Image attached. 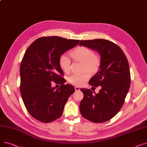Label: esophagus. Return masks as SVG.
<instances>
[{"label":"esophagus","instance_id":"obj_1","mask_svg":"<svg viewBox=\"0 0 147 147\" xmlns=\"http://www.w3.org/2000/svg\"><path fill=\"white\" fill-rule=\"evenodd\" d=\"M74 88H75V90H76V91H79V90H80V88L78 87V86H76Z\"/></svg>","mask_w":147,"mask_h":147}]
</instances>
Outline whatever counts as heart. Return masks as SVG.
I'll use <instances>...</instances> for the list:
<instances>
[{
  "instance_id": "heart-1",
  "label": "heart",
  "mask_w": 147,
  "mask_h": 147,
  "mask_svg": "<svg viewBox=\"0 0 147 147\" xmlns=\"http://www.w3.org/2000/svg\"><path fill=\"white\" fill-rule=\"evenodd\" d=\"M73 58L83 63V69H88L91 73L96 72L101 64L99 57L95 55L94 51L85 46L77 48L71 53ZM59 65L65 73H68L71 70V61L67 54H62L59 58ZM90 74L86 71L82 73L73 74L69 77L68 82L74 86H82L89 79Z\"/></svg>"
}]
</instances>
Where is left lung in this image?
<instances>
[{"label":"left lung","instance_id":"left-lung-1","mask_svg":"<svg viewBox=\"0 0 147 147\" xmlns=\"http://www.w3.org/2000/svg\"><path fill=\"white\" fill-rule=\"evenodd\" d=\"M79 45L95 50L101 55L99 71L89 83L96 88L101 86L95 94L90 89H80L84 95L80 113L92 122L103 123L114 117L125 102L130 85L128 61L119 46L110 40H80Z\"/></svg>","mask_w":147,"mask_h":147}]
</instances>
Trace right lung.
Masks as SVG:
<instances>
[{"mask_svg": "<svg viewBox=\"0 0 147 147\" xmlns=\"http://www.w3.org/2000/svg\"><path fill=\"white\" fill-rule=\"evenodd\" d=\"M79 40L58 36L42 37L26 50L20 65V92L29 114L43 123L60 118L68 98L75 92L66 84L59 65V58ZM51 81L61 84L55 91Z\"/></svg>", "mask_w": 147, "mask_h": 147, "instance_id": "right-lung-1", "label": "right lung"}]
</instances>
